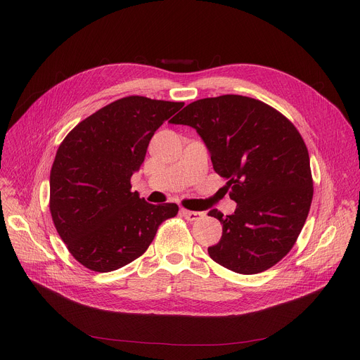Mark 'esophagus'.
<instances>
[{
    "mask_svg": "<svg viewBox=\"0 0 360 360\" xmlns=\"http://www.w3.org/2000/svg\"><path fill=\"white\" fill-rule=\"evenodd\" d=\"M181 214L190 221H194V220H198L200 217H202V213L200 212H191V210H186V209H182L181 210Z\"/></svg>",
    "mask_w": 360,
    "mask_h": 360,
    "instance_id": "obj_1",
    "label": "esophagus"
}]
</instances>
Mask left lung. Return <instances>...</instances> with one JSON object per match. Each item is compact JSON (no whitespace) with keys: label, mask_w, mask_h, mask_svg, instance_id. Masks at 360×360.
<instances>
[{"label":"left lung","mask_w":360,"mask_h":360,"mask_svg":"<svg viewBox=\"0 0 360 360\" xmlns=\"http://www.w3.org/2000/svg\"><path fill=\"white\" fill-rule=\"evenodd\" d=\"M170 122L197 129L238 204L226 217L209 212L223 224L209 248L212 259L239 274L273 267L293 248L314 195L308 148L296 127L270 105L239 94L195 101Z\"/></svg>","instance_id":"obj_1"}]
</instances>
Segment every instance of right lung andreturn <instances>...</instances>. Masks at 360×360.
Returning <instances> with one entry per match:
<instances>
[{
	"mask_svg": "<svg viewBox=\"0 0 360 360\" xmlns=\"http://www.w3.org/2000/svg\"><path fill=\"white\" fill-rule=\"evenodd\" d=\"M184 106L144 96L112 102L75 125L56 150L49 210L70 254L91 271L118 270L143 255L175 202L131 193L155 131Z\"/></svg>",
	"mask_w": 360,
	"mask_h": 360,
	"instance_id": "1",
	"label": "right lung"
}]
</instances>
